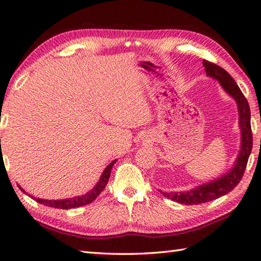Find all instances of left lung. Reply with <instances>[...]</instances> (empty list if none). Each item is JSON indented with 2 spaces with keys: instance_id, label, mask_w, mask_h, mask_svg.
<instances>
[{
  "instance_id": "left-lung-1",
  "label": "left lung",
  "mask_w": 261,
  "mask_h": 261,
  "mask_svg": "<svg viewBox=\"0 0 261 261\" xmlns=\"http://www.w3.org/2000/svg\"><path fill=\"white\" fill-rule=\"evenodd\" d=\"M203 66L207 76L217 80L220 83L221 88L229 94L238 103L239 110V126L241 130V149L239 151L235 163L228 172L222 174L211 181L200 185L195 188H192L187 192H162L163 196L170 198L180 204L193 205L201 204V203L210 202L220 196L226 195L227 193L238 186L243 177L244 170L248 163L249 156L252 150V131H251V113L248 100L241 91L239 85L236 84L234 79L226 72L224 68L219 67L216 64H212L207 60H203Z\"/></svg>"
}]
</instances>
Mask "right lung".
<instances>
[{"label":"right lung","instance_id":"right-lung-1","mask_svg":"<svg viewBox=\"0 0 261 261\" xmlns=\"http://www.w3.org/2000/svg\"><path fill=\"white\" fill-rule=\"evenodd\" d=\"M116 161L117 160H114L112 163L107 165L106 169L103 170V172L101 173L100 179H99L98 182L96 184V186H94L91 191H89L87 194H84V195H81V196L65 198V200H43V198H35L34 196L27 194L20 186H18V187L21 189V192L26 193L27 195H30L32 198H34L37 203H41V204H44V205L50 206V207H55V209H66L67 210V209H73V207L87 205V204H89V203H91L96 200L99 194L103 191V188H105V186L108 182V179H110L113 165L115 164Z\"/></svg>","mask_w":261,"mask_h":261}]
</instances>
